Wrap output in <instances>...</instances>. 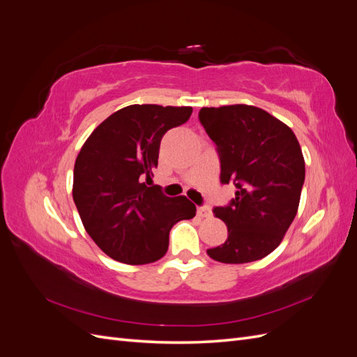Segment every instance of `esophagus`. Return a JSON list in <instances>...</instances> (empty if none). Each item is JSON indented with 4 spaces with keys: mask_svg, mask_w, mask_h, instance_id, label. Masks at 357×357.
<instances>
[{
    "mask_svg": "<svg viewBox=\"0 0 357 357\" xmlns=\"http://www.w3.org/2000/svg\"><path fill=\"white\" fill-rule=\"evenodd\" d=\"M198 215L202 219H207V218H211V210L207 207V205H202V207H198L197 210Z\"/></svg>",
    "mask_w": 357,
    "mask_h": 357,
    "instance_id": "1",
    "label": "esophagus"
}]
</instances>
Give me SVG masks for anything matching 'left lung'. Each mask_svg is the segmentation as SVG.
Wrapping results in <instances>:
<instances>
[{"instance_id":"left-lung-1","label":"left lung","mask_w":357,"mask_h":357,"mask_svg":"<svg viewBox=\"0 0 357 357\" xmlns=\"http://www.w3.org/2000/svg\"><path fill=\"white\" fill-rule=\"evenodd\" d=\"M199 121L218 146L220 181L236 188L231 205L214 208L228 226V240L207 253L222 264L259 261L283 241L298 213L305 180L298 138L255 105L202 107Z\"/></svg>"}]
</instances>
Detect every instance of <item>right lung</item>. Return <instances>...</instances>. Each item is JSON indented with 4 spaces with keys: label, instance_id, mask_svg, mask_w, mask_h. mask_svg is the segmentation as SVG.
Wrapping results in <instances>:
<instances>
[{
    "label": "right lung",
    "instance_id": "add662e5",
    "mask_svg": "<svg viewBox=\"0 0 357 357\" xmlns=\"http://www.w3.org/2000/svg\"><path fill=\"white\" fill-rule=\"evenodd\" d=\"M190 114L192 107L128 105L96 126L82 146L73 199L86 232L114 261H159L172 226L195 218L197 207L186 197L169 198L143 183L158 167L162 137Z\"/></svg>",
    "mask_w": 357,
    "mask_h": 357
}]
</instances>
